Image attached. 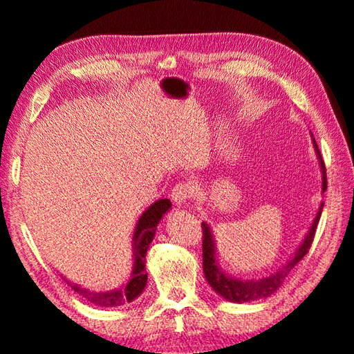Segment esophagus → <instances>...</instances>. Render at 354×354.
I'll return each instance as SVG.
<instances>
[{"instance_id":"1","label":"esophagus","mask_w":354,"mask_h":354,"mask_svg":"<svg viewBox=\"0 0 354 354\" xmlns=\"http://www.w3.org/2000/svg\"><path fill=\"white\" fill-rule=\"evenodd\" d=\"M194 194V185L189 183H178L171 190V199L176 205H183Z\"/></svg>"}]
</instances>
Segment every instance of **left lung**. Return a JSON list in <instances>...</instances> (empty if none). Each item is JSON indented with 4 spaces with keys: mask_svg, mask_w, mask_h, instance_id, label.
<instances>
[{
    "mask_svg": "<svg viewBox=\"0 0 354 354\" xmlns=\"http://www.w3.org/2000/svg\"><path fill=\"white\" fill-rule=\"evenodd\" d=\"M314 147H316L317 158L320 160V169H322V192L326 190V171H325V164L322 160V155H320L319 147L316 140L313 138ZM324 204H320L319 212L314 221L311 224L310 230H308L306 236L304 239V243L300 244L299 249L295 250V254L291 260H289L283 268H280L277 272H274L265 279L259 280H241L230 277L226 272H223L215 257V241L214 235H212V230L207 223H203V269L205 280L209 281V285L214 288V291L223 295L224 299L229 301H235V304H243V301H250L257 299H266L269 295H272L277 289L283 283L285 279L291 269L297 265V263L304 259L308 250L311 248V243L314 240V235H316V229L320 220V215H322Z\"/></svg>",
    "mask_w": 354,
    "mask_h": 354,
    "instance_id": "1",
    "label": "left lung"
}]
</instances>
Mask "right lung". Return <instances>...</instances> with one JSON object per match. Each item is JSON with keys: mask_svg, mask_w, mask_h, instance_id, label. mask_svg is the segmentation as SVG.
Wrapping results in <instances>:
<instances>
[{"mask_svg": "<svg viewBox=\"0 0 354 354\" xmlns=\"http://www.w3.org/2000/svg\"><path fill=\"white\" fill-rule=\"evenodd\" d=\"M171 203L169 199H159L153 203L147 209L142 216L139 218L136 230H134L133 244H134V266L131 277L128 280L125 286L106 292H95L89 291L86 288H80L79 285H71L77 294H80L83 299H86L89 304L110 308V306H120L124 304H130L138 295L142 294L147 285V272H145V255L149 250L153 236L156 234V227L164 214L169 212Z\"/></svg>", "mask_w": 354, "mask_h": 354, "instance_id": "right-lung-1", "label": "right lung"}]
</instances>
